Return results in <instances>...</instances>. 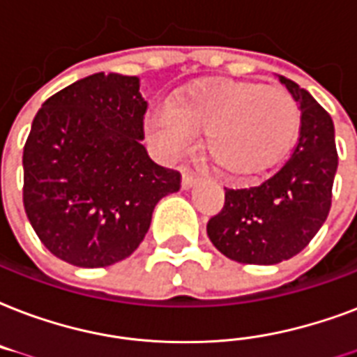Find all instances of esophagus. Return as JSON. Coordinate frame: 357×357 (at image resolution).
Wrapping results in <instances>:
<instances>
[{
    "mask_svg": "<svg viewBox=\"0 0 357 357\" xmlns=\"http://www.w3.org/2000/svg\"><path fill=\"white\" fill-rule=\"evenodd\" d=\"M197 182L199 175H195L192 171H184V173H182V188H184V190H190V188L195 186Z\"/></svg>",
    "mask_w": 357,
    "mask_h": 357,
    "instance_id": "esophagus-1",
    "label": "esophagus"
}]
</instances>
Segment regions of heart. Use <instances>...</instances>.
<instances>
[{
	"label": "heart",
	"instance_id": "obj_1",
	"mask_svg": "<svg viewBox=\"0 0 357 357\" xmlns=\"http://www.w3.org/2000/svg\"><path fill=\"white\" fill-rule=\"evenodd\" d=\"M300 107L287 91L255 82L204 79L154 106L145 132L160 153L176 158L204 132L203 147L220 169L250 175L272 165L300 132Z\"/></svg>",
	"mask_w": 357,
	"mask_h": 357
}]
</instances>
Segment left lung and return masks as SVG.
<instances>
[{"label": "left lung", "instance_id": "1", "mask_svg": "<svg viewBox=\"0 0 357 357\" xmlns=\"http://www.w3.org/2000/svg\"><path fill=\"white\" fill-rule=\"evenodd\" d=\"M302 112L291 158L253 188H225V204L206 234L218 251L242 264H278L298 255L330 214L337 173L333 121L307 91L279 76Z\"/></svg>", "mask_w": 357, "mask_h": 357}]
</instances>
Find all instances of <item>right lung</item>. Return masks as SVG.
<instances>
[{"mask_svg": "<svg viewBox=\"0 0 357 357\" xmlns=\"http://www.w3.org/2000/svg\"><path fill=\"white\" fill-rule=\"evenodd\" d=\"M147 102L137 76L98 73L44 102L24 147V208L57 259L102 268L143 242L181 173L141 145Z\"/></svg>", "mask_w": 357, "mask_h": 357, "instance_id": "add662e5", "label": "right lung"}]
</instances>
